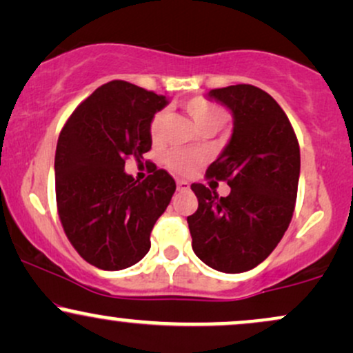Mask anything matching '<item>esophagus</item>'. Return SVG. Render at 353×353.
Here are the masks:
<instances>
[{"mask_svg": "<svg viewBox=\"0 0 353 353\" xmlns=\"http://www.w3.org/2000/svg\"><path fill=\"white\" fill-rule=\"evenodd\" d=\"M189 189V182L184 179L177 181V190H188Z\"/></svg>", "mask_w": 353, "mask_h": 353, "instance_id": "obj_1", "label": "esophagus"}]
</instances>
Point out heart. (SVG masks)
I'll list each match as a JSON object with an SVG mask.
<instances>
[{"label":"heart","instance_id":"obj_1","mask_svg":"<svg viewBox=\"0 0 353 353\" xmlns=\"http://www.w3.org/2000/svg\"><path fill=\"white\" fill-rule=\"evenodd\" d=\"M185 112L197 125V129H221L225 123V112L221 108L214 106L204 99H190L184 104ZM165 119V112L159 111L154 114L149 124V134L152 141H159L161 131H163V124ZM204 157L197 152L189 151H171L165 156V165L169 171H172L177 176H189L196 171L202 164Z\"/></svg>","mask_w":353,"mask_h":353}]
</instances>
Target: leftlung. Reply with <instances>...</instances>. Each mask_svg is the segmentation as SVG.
<instances>
[{"instance_id": "left-lung-1", "label": "left lung", "mask_w": 353, "mask_h": 353, "mask_svg": "<svg viewBox=\"0 0 353 353\" xmlns=\"http://www.w3.org/2000/svg\"><path fill=\"white\" fill-rule=\"evenodd\" d=\"M205 98L232 114L229 143L208 177L228 181L219 197L192 184L199 208L188 217L192 249L219 272L239 274L269 257L292 219L301 176V149L289 117L272 96L250 84L212 89Z\"/></svg>"}]
</instances>
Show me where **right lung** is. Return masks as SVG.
Returning a JSON list of instances; mask_svg holds the SVG:
<instances>
[{
    "instance_id": "add662e5",
    "label": "right lung",
    "mask_w": 353,
    "mask_h": 353,
    "mask_svg": "<svg viewBox=\"0 0 353 353\" xmlns=\"http://www.w3.org/2000/svg\"><path fill=\"white\" fill-rule=\"evenodd\" d=\"M169 99L111 81L96 89L64 124L54 157L61 224L78 254L103 270L137 264L176 190L164 169L143 182L124 171L125 159L151 149L149 124Z\"/></svg>"
}]
</instances>
